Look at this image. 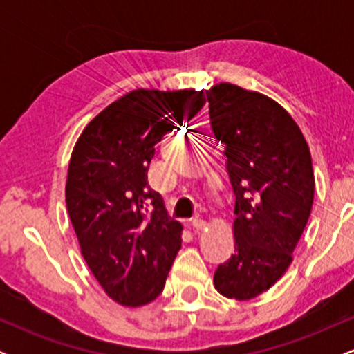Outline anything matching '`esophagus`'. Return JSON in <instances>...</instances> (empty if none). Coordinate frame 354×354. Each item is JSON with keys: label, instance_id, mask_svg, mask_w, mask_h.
Masks as SVG:
<instances>
[{"label": "esophagus", "instance_id": "34e87169", "mask_svg": "<svg viewBox=\"0 0 354 354\" xmlns=\"http://www.w3.org/2000/svg\"><path fill=\"white\" fill-rule=\"evenodd\" d=\"M191 228L194 231H203L206 228V223L203 221V219H193V221H191Z\"/></svg>", "mask_w": 354, "mask_h": 354}]
</instances>
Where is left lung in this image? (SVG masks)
<instances>
[{
    "label": "left lung",
    "instance_id": "obj_1",
    "mask_svg": "<svg viewBox=\"0 0 354 354\" xmlns=\"http://www.w3.org/2000/svg\"><path fill=\"white\" fill-rule=\"evenodd\" d=\"M213 135L225 148L234 201V254L214 273L219 295L248 301L293 261L313 198L310 146L278 101L238 84L206 89Z\"/></svg>",
    "mask_w": 354,
    "mask_h": 354
}]
</instances>
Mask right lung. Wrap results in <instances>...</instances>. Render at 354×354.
I'll return each instance as SVG.
<instances>
[{
  "label": "right lung",
  "mask_w": 354,
  "mask_h": 354,
  "mask_svg": "<svg viewBox=\"0 0 354 354\" xmlns=\"http://www.w3.org/2000/svg\"><path fill=\"white\" fill-rule=\"evenodd\" d=\"M205 103V89H133L93 118L73 148L68 214L88 268L121 306L156 299L180 251L183 226L149 188L148 168L154 145Z\"/></svg>",
  "instance_id": "1"
}]
</instances>
